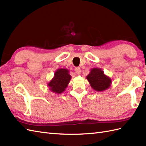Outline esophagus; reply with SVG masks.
<instances>
[{"mask_svg":"<svg viewBox=\"0 0 146 146\" xmlns=\"http://www.w3.org/2000/svg\"><path fill=\"white\" fill-rule=\"evenodd\" d=\"M75 71L77 74H80V73H81V69L79 67H76L75 68Z\"/></svg>","mask_w":146,"mask_h":146,"instance_id":"esophagus-1","label":"esophagus"}]
</instances>
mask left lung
<instances>
[{
  "instance_id": "obj_1",
  "label": "left lung",
  "mask_w": 146,
  "mask_h": 146,
  "mask_svg": "<svg viewBox=\"0 0 146 146\" xmlns=\"http://www.w3.org/2000/svg\"><path fill=\"white\" fill-rule=\"evenodd\" d=\"M86 78L88 80L92 88L97 92L106 90L110 88L111 84V79L105 75L101 68H92Z\"/></svg>"
}]
</instances>
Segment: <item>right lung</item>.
Segmentation results:
<instances>
[{
	"label": "right lung",
	"mask_w": 146,
	"mask_h": 146,
	"mask_svg": "<svg viewBox=\"0 0 146 146\" xmlns=\"http://www.w3.org/2000/svg\"><path fill=\"white\" fill-rule=\"evenodd\" d=\"M71 79L69 70L66 68H60L54 72L53 78L48 83V87L52 92L61 94L65 91Z\"/></svg>",
	"instance_id": "add662e5"
}]
</instances>
